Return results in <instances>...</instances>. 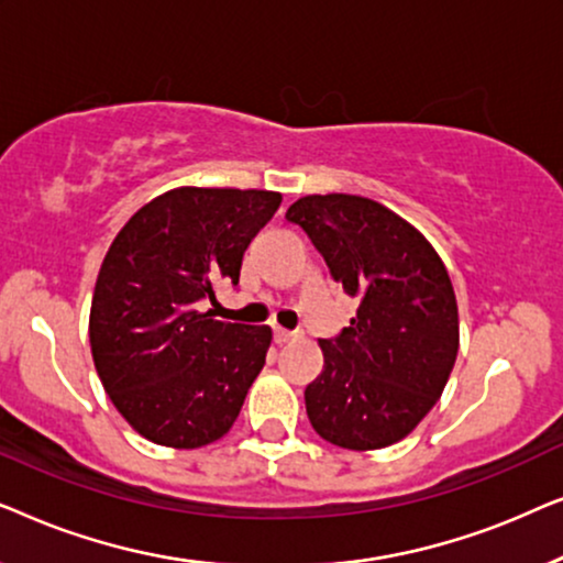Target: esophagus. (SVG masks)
I'll return each instance as SVG.
<instances>
[{
	"instance_id": "obj_1",
	"label": "esophagus",
	"mask_w": 563,
	"mask_h": 563,
	"mask_svg": "<svg viewBox=\"0 0 563 563\" xmlns=\"http://www.w3.org/2000/svg\"><path fill=\"white\" fill-rule=\"evenodd\" d=\"M295 338H297V333H291V330H287V328H279V325L274 328L276 343H289V341H295Z\"/></svg>"
}]
</instances>
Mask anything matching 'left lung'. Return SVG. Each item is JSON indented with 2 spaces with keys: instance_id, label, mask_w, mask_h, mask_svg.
Segmentation results:
<instances>
[{
  "instance_id": "1",
  "label": "left lung",
  "mask_w": 563,
  "mask_h": 563,
  "mask_svg": "<svg viewBox=\"0 0 563 563\" xmlns=\"http://www.w3.org/2000/svg\"><path fill=\"white\" fill-rule=\"evenodd\" d=\"M287 220L310 235L358 310L322 338L325 366L305 389L314 433L349 451L402 441L443 395L459 353V307L441 256L374 199L310 195Z\"/></svg>"
}]
</instances>
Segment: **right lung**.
I'll list each match as a JSON object with an SVG mask.
<instances>
[{
	"instance_id": "1",
	"label": "right lung",
	"mask_w": 563,
	"mask_h": 563,
	"mask_svg": "<svg viewBox=\"0 0 563 563\" xmlns=\"http://www.w3.org/2000/svg\"><path fill=\"white\" fill-rule=\"evenodd\" d=\"M266 189L179 187L143 205L99 268L89 312L97 374L133 430L168 449H202L233 428L272 345L268 325L214 320L220 282L279 210Z\"/></svg>"
}]
</instances>
